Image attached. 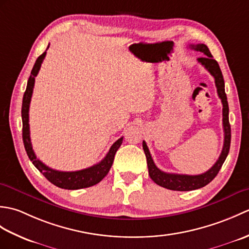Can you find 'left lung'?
Segmentation results:
<instances>
[{
	"mask_svg": "<svg viewBox=\"0 0 249 249\" xmlns=\"http://www.w3.org/2000/svg\"><path fill=\"white\" fill-rule=\"evenodd\" d=\"M189 48L202 52L204 56L199 57L197 61L201 65L205 67L211 75L215 79V86L217 89V94L219 98L223 103V126H224V133H225V140H224V146L223 151H221L219 158L214 163V166L209 169L208 171L198 174V176H187V174H177V173H167L161 171L158 169L156 165L153 161V158L150 154L149 147H147L145 141L142 142V146H143V151L146 156V162L147 168H149V176L157 185L161 187H165L171 190H178V192H188V190L198 189L208 185L213 178L217 176L221 166L225 162L227 156L230 150V142H231V127L229 123V106L227 102V95L225 92V81L223 73L219 68L218 63L216 60L213 59V55L208 48V46L204 44H198V45H189Z\"/></svg>",
	"mask_w": 249,
	"mask_h": 249,
	"instance_id": "8db88e82",
	"label": "left lung"
}]
</instances>
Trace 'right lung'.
<instances>
[{
    "label": "right lung",
    "mask_w": 249,
    "mask_h": 249,
    "mask_svg": "<svg viewBox=\"0 0 249 249\" xmlns=\"http://www.w3.org/2000/svg\"><path fill=\"white\" fill-rule=\"evenodd\" d=\"M45 56L46 51L43 54L37 57V60L33 66V70L31 71V76L28 80V86H26V89L23 95L21 116H22V139L26 154H28L30 160L33 162V165L44 174V177L48 179L49 182L55 185V186L64 189H80L91 187L93 185L99 183L108 174L110 168L113 163L115 153L119 150L122 142H123V137H121L119 140H116L114 143L111 145L107 155L105 156L102 161L92 167L82 169V170L79 171H57L54 170V169L49 168L48 166H46L45 163L41 162L39 160H37V157L33 151V147H32L30 138L29 109L32 94H33L35 77L37 76V73H38L40 70L41 63H43Z\"/></svg>",
    "instance_id": "1"
}]
</instances>
